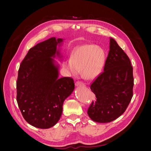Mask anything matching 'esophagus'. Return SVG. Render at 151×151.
<instances>
[{
  "label": "esophagus",
  "instance_id": "34e87169",
  "mask_svg": "<svg viewBox=\"0 0 151 151\" xmlns=\"http://www.w3.org/2000/svg\"><path fill=\"white\" fill-rule=\"evenodd\" d=\"M75 84H76V86H84V84L82 83L81 82H79V81H77Z\"/></svg>",
  "mask_w": 151,
  "mask_h": 151
}]
</instances>
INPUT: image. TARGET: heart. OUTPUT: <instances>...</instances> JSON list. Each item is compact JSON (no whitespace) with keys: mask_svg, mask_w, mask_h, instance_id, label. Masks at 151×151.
<instances>
[{"mask_svg":"<svg viewBox=\"0 0 151 151\" xmlns=\"http://www.w3.org/2000/svg\"><path fill=\"white\" fill-rule=\"evenodd\" d=\"M106 55L104 50L96 45L86 44L73 50L70 58L63 62V67L70 76H77L81 70L85 79L93 80L101 74Z\"/></svg>","mask_w":151,"mask_h":151,"instance_id":"obj_1","label":"heart"}]
</instances>
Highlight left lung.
Masks as SVG:
<instances>
[{
	"label": "left lung",
	"mask_w": 151,
	"mask_h": 151,
	"mask_svg": "<svg viewBox=\"0 0 151 151\" xmlns=\"http://www.w3.org/2000/svg\"><path fill=\"white\" fill-rule=\"evenodd\" d=\"M133 67L130 59L110 38L104 71L90 86L96 98L88 110L91 119L98 123L116 120L129 106L133 96Z\"/></svg>",
	"instance_id": "obj_1"
}]
</instances>
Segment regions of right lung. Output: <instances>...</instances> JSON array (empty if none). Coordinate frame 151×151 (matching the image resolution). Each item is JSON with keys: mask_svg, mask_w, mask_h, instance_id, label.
Instances as JSON below:
<instances>
[{"mask_svg": "<svg viewBox=\"0 0 151 151\" xmlns=\"http://www.w3.org/2000/svg\"><path fill=\"white\" fill-rule=\"evenodd\" d=\"M63 39L50 38L29 49L22 61L16 83L17 102L24 120L32 126L46 129L60 119L65 99L74 89L71 77L58 78L60 57L57 49Z\"/></svg>", "mask_w": 151, "mask_h": 151, "instance_id": "1", "label": "right lung"}]
</instances>
